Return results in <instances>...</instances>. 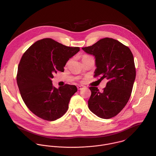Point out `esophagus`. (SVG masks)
<instances>
[{
	"mask_svg": "<svg viewBox=\"0 0 156 156\" xmlns=\"http://www.w3.org/2000/svg\"><path fill=\"white\" fill-rule=\"evenodd\" d=\"M77 87V89H79V90H81V89H82L85 88V87L82 86V85H79Z\"/></svg>",
	"mask_w": 156,
	"mask_h": 156,
	"instance_id": "esophagus-1",
	"label": "esophagus"
}]
</instances>
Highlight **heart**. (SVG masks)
I'll return each mask as SVG.
<instances>
[{
	"label": "heart",
	"mask_w": 156,
	"mask_h": 156,
	"mask_svg": "<svg viewBox=\"0 0 156 156\" xmlns=\"http://www.w3.org/2000/svg\"><path fill=\"white\" fill-rule=\"evenodd\" d=\"M87 57H88V56L85 55V56H83V58H87Z\"/></svg>",
	"instance_id": "b5f03b06"
}]
</instances>
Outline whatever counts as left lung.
<instances>
[{
    "mask_svg": "<svg viewBox=\"0 0 156 156\" xmlns=\"http://www.w3.org/2000/svg\"><path fill=\"white\" fill-rule=\"evenodd\" d=\"M82 49L95 59L94 77L101 76L100 79L109 80L102 92L97 87L89 88V110L101 118H112L122 111L130 97L136 77L133 55L128 47L109 38Z\"/></svg>",
    "mask_w": 156,
    "mask_h": 156,
    "instance_id": "left-lung-1",
    "label": "left lung"
}]
</instances>
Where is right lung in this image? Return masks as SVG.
I'll list each match as a JSON object with an SVG mask.
<instances>
[{
	"label": "right lung",
	"instance_id": "1",
	"mask_svg": "<svg viewBox=\"0 0 156 156\" xmlns=\"http://www.w3.org/2000/svg\"><path fill=\"white\" fill-rule=\"evenodd\" d=\"M80 51L77 47L62 44L51 38L35 42L23 54L19 64L17 82L23 100L37 116L55 121L68 108L75 85L56 88L51 79L57 71L63 72L68 61Z\"/></svg>",
	"mask_w": 156,
	"mask_h": 156
}]
</instances>
